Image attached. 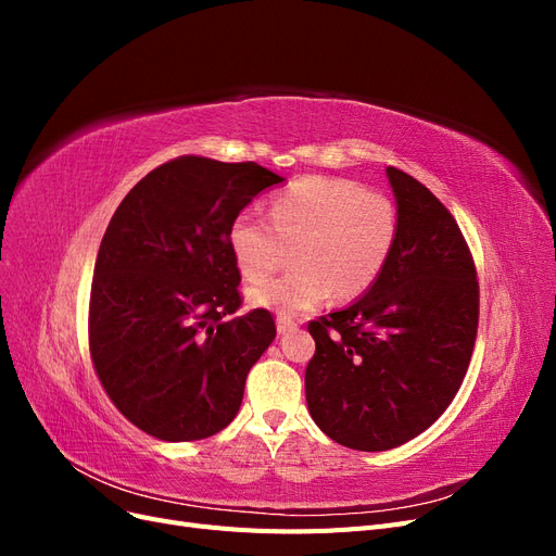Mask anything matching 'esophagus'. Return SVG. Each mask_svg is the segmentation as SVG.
I'll return each mask as SVG.
<instances>
[{
  "label": "esophagus",
  "mask_w": 556,
  "mask_h": 556,
  "mask_svg": "<svg viewBox=\"0 0 556 556\" xmlns=\"http://www.w3.org/2000/svg\"><path fill=\"white\" fill-rule=\"evenodd\" d=\"M276 329H278V333H280V336H285V333H290V331H294V329H296V325L292 323V319H285V317H278V319H276Z\"/></svg>",
  "instance_id": "obj_1"
}]
</instances>
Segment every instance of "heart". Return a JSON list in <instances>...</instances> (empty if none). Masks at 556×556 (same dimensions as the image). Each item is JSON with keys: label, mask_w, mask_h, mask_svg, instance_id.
<instances>
[{"label": "heart", "mask_w": 556, "mask_h": 556, "mask_svg": "<svg viewBox=\"0 0 556 556\" xmlns=\"http://www.w3.org/2000/svg\"><path fill=\"white\" fill-rule=\"evenodd\" d=\"M399 231L394 201L359 182L306 176L271 201V223L241 213L229 225L227 243L239 271L255 280L245 290L250 306L294 317L333 294L355 299L374 288L390 260ZM294 244L290 275L264 279Z\"/></svg>", "instance_id": "b5f03b06"}]
</instances>
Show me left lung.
<instances>
[{
	"label": "left lung",
	"mask_w": 556,
	"mask_h": 556,
	"mask_svg": "<svg viewBox=\"0 0 556 556\" xmlns=\"http://www.w3.org/2000/svg\"><path fill=\"white\" fill-rule=\"evenodd\" d=\"M399 231L380 278L308 325L313 422L331 441L382 452L408 443L457 394L478 333V280L462 231L422 182L387 166Z\"/></svg>",
	"instance_id": "1"
}]
</instances>
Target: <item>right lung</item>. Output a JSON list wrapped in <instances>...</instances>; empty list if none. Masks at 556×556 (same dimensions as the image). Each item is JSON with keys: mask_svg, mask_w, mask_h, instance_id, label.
I'll return each instance as SVG.
<instances>
[{"mask_svg": "<svg viewBox=\"0 0 556 556\" xmlns=\"http://www.w3.org/2000/svg\"><path fill=\"white\" fill-rule=\"evenodd\" d=\"M285 178L255 162L178 157L113 213L90 294V355L106 394L160 441H201L237 417L248 371L276 339L241 306L229 225Z\"/></svg>", "mask_w": 556, "mask_h": 556, "instance_id": "add662e5", "label": "right lung"}]
</instances>
